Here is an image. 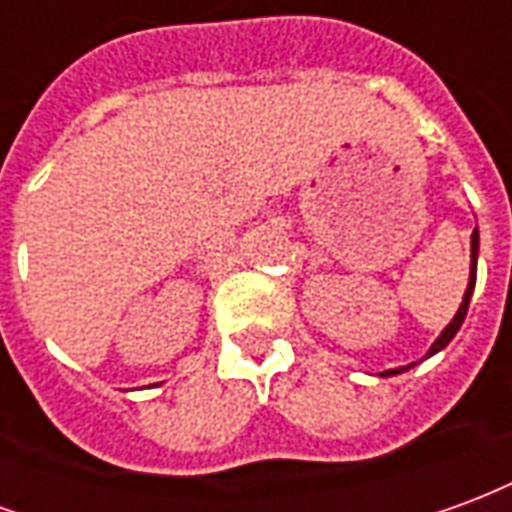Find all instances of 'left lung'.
<instances>
[{"label": "left lung", "instance_id": "1", "mask_svg": "<svg viewBox=\"0 0 512 512\" xmlns=\"http://www.w3.org/2000/svg\"><path fill=\"white\" fill-rule=\"evenodd\" d=\"M477 252H480V233H477V227H474L472 233V266H469V285H466V293H463V301L461 307H458V312H455V318H452L450 323H447V329L436 337V343L430 345V351L425 354V359L433 354H439L441 348H447L450 345V340L458 334V329H461L463 318H466V310H469V301H472V293H474V282H477ZM414 367V365H408ZM408 367H397V370H384L381 376H397V373H403V370H408Z\"/></svg>", "mask_w": 512, "mask_h": 512}]
</instances>
